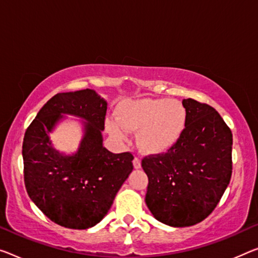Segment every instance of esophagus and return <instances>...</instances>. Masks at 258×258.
Returning a JSON list of instances; mask_svg holds the SVG:
<instances>
[{"mask_svg":"<svg viewBox=\"0 0 258 258\" xmlns=\"http://www.w3.org/2000/svg\"><path fill=\"white\" fill-rule=\"evenodd\" d=\"M133 165H134V168H136V169H138V168H141V167H142V165H141V160L138 159V158H135V159L133 160Z\"/></svg>","mask_w":258,"mask_h":258,"instance_id":"1","label":"esophagus"}]
</instances>
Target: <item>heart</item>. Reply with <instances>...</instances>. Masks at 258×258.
Segmentation results:
<instances>
[{
  "instance_id": "obj_1",
  "label": "heart",
  "mask_w": 258,
  "mask_h": 258,
  "mask_svg": "<svg viewBox=\"0 0 258 258\" xmlns=\"http://www.w3.org/2000/svg\"><path fill=\"white\" fill-rule=\"evenodd\" d=\"M117 117L108 116L105 125L120 141H128L129 132L138 133V148L149 156L169 151L183 134L187 110L177 100L140 99L118 106Z\"/></svg>"
}]
</instances>
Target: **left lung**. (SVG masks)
Returning <instances> with one entry per match:
<instances>
[{
	"label": "left lung",
	"mask_w": 258,
	"mask_h": 258,
	"mask_svg": "<svg viewBox=\"0 0 258 258\" xmlns=\"http://www.w3.org/2000/svg\"><path fill=\"white\" fill-rule=\"evenodd\" d=\"M187 124L168 153L146 157L145 203L152 216L172 227H188L211 213L232 176L231 129L211 106L183 99Z\"/></svg>",
	"instance_id": "left-lung-1"
}]
</instances>
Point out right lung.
<instances>
[{"instance_id": "obj_1", "label": "right lung", "mask_w": 258, "mask_h": 258, "mask_svg": "<svg viewBox=\"0 0 258 258\" xmlns=\"http://www.w3.org/2000/svg\"><path fill=\"white\" fill-rule=\"evenodd\" d=\"M107 105L91 89L57 93L26 129V191L43 215L63 227L86 229L100 223L133 172L132 153H113L104 146ZM67 115L82 120V140L73 154L58 152L50 140Z\"/></svg>"}]
</instances>
